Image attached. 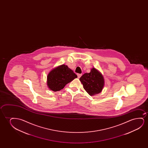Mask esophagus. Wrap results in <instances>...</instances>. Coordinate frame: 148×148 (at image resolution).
<instances>
[{
	"mask_svg": "<svg viewBox=\"0 0 148 148\" xmlns=\"http://www.w3.org/2000/svg\"><path fill=\"white\" fill-rule=\"evenodd\" d=\"M81 75H82L81 74H77V76H78V78H79L80 77H81Z\"/></svg>",
	"mask_w": 148,
	"mask_h": 148,
	"instance_id": "obj_1",
	"label": "esophagus"
}]
</instances>
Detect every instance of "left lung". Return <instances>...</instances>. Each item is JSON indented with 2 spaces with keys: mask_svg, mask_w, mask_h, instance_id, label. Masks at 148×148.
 Returning <instances> with one entry per match:
<instances>
[{
  "mask_svg": "<svg viewBox=\"0 0 148 148\" xmlns=\"http://www.w3.org/2000/svg\"><path fill=\"white\" fill-rule=\"evenodd\" d=\"M79 79L84 89L90 95L101 92L104 86L103 76L94 68L91 69L90 73L84 74Z\"/></svg>",
  "mask_w": 148,
  "mask_h": 148,
  "instance_id": "left-lung-1",
  "label": "left lung"
}]
</instances>
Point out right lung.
I'll use <instances>...</instances> for the list:
<instances>
[{"label": "right lung", "mask_w": 148, "mask_h": 148, "mask_svg": "<svg viewBox=\"0 0 148 148\" xmlns=\"http://www.w3.org/2000/svg\"><path fill=\"white\" fill-rule=\"evenodd\" d=\"M77 77V75L67 66L62 65L49 73L47 77V84L51 90L59 91Z\"/></svg>", "instance_id": "right-lung-1"}]
</instances>
